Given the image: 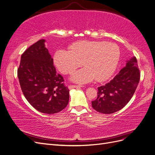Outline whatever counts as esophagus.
Instances as JSON below:
<instances>
[{
    "mask_svg": "<svg viewBox=\"0 0 155 155\" xmlns=\"http://www.w3.org/2000/svg\"><path fill=\"white\" fill-rule=\"evenodd\" d=\"M81 87H83V86H81V85H69L68 86L69 89H72L74 88H81Z\"/></svg>",
    "mask_w": 155,
    "mask_h": 155,
    "instance_id": "esophagus-1",
    "label": "esophagus"
}]
</instances>
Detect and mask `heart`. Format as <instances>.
Listing matches in <instances>:
<instances>
[{
	"instance_id": "obj_1",
	"label": "heart",
	"mask_w": 155,
	"mask_h": 155,
	"mask_svg": "<svg viewBox=\"0 0 155 155\" xmlns=\"http://www.w3.org/2000/svg\"><path fill=\"white\" fill-rule=\"evenodd\" d=\"M69 49H58L54 54V62L63 74L72 72L83 62L85 67L74 72L70 78L80 84L94 79L97 81L107 80L114 72L120 57L118 46L105 41H81L70 45Z\"/></svg>"
}]
</instances>
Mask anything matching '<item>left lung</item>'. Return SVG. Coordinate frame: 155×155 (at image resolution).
<instances>
[{"instance_id":"obj_1","label":"left lung","mask_w":155,"mask_h":155,"mask_svg":"<svg viewBox=\"0 0 155 155\" xmlns=\"http://www.w3.org/2000/svg\"><path fill=\"white\" fill-rule=\"evenodd\" d=\"M140 78L137 59L133 57L111 81L97 88V99L92 101L93 109L107 114L121 110L133 97Z\"/></svg>"}]
</instances>
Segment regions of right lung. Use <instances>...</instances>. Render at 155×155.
Listing matches in <instances>:
<instances>
[{
    "instance_id": "1",
    "label": "right lung",
    "mask_w": 155,
    "mask_h": 155,
    "mask_svg": "<svg viewBox=\"0 0 155 155\" xmlns=\"http://www.w3.org/2000/svg\"><path fill=\"white\" fill-rule=\"evenodd\" d=\"M41 39L21 55L18 78L23 94L38 111L48 114L61 111L69 101V90L57 74L53 59Z\"/></svg>"
}]
</instances>
